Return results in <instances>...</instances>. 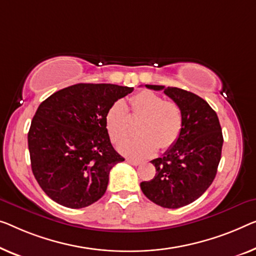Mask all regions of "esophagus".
Wrapping results in <instances>:
<instances>
[{
  "instance_id": "34e87169",
  "label": "esophagus",
  "mask_w": 256,
  "mask_h": 256,
  "mask_svg": "<svg viewBox=\"0 0 256 256\" xmlns=\"http://www.w3.org/2000/svg\"><path fill=\"white\" fill-rule=\"evenodd\" d=\"M126 162H128V163H130V164L134 166H139V164H140V162H139V161H136V160H130V158H128V160H126Z\"/></svg>"
}]
</instances>
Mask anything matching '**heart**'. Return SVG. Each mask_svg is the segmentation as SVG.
Returning a JSON list of instances; mask_svg holds the SVG:
<instances>
[{
	"label": "heart",
	"instance_id": "1",
	"mask_svg": "<svg viewBox=\"0 0 256 256\" xmlns=\"http://www.w3.org/2000/svg\"><path fill=\"white\" fill-rule=\"evenodd\" d=\"M130 116L124 101L110 106L106 115V128L110 139L120 144L129 134V117L140 119V136L118 146L122 154L140 160L150 158L158 147L166 150L172 147L182 130V112L176 102L164 101L161 95L141 90L130 98Z\"/></svg>",
	"mask_w": 256,
	"mask_h": 256
}]
</instances>
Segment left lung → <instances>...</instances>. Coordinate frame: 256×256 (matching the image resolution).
Wrapping results in <instances>:
<instances>
[{"instance_id":"8db88e82","label":"left lung","mask_w":256,"mask_h":256,"mask_svg":"<svg viewBox=\"0 0 256 256\" xmlns=\"http://www.w3.org/2000/svg\"><path fill=\"white\" fill-rule=\"evenodd\" d=\"M164 90L182 112V130L177 142L162 158L152 160L155 177L140 182L142 193L163 208L192 204L204 194L217 174L223 134L216 112L196 94L177 87L146 85Z\"/></svg>"}]
</instances>
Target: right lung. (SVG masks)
Masks as SVG:
<instances>
[{"label":"right lung","mask_w":256,"mask_h":256,"mask_svg":"<svg viewBox=\"0 0 256 256\" xmlns=\"http://www.w3.org/2000/svg\"><path fill=\"white\" fill-rule=\"evenodd\" d=\"M132 90L112 84H77L39 106L28 136L30 166L52 200L79 209L104 196L110 170L124 161L110 142L106 115Z\"/></svg>","instance_id":"add662e5"}]
</instances>
